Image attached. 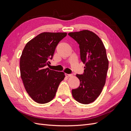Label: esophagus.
I'll return each instance as SVG.
<instances>
[{"label":"esophagus","instance_id":"34e87169","mask_svg":"<svg viewBox=\"0 0 131 131\" xmlns=\"http://www.w3.org/2000/svg\"><path fill=\"white\" fill-rule=\"evenodd\" d=\"M65 75L67 77H71L73 76L72 74H66Z\"/></svg>","mask_w":131,"mask_h":131}]
</instances>
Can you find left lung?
I'll return each instance as SVG.
<instances>
[{
  "label": "left lung",
  "instance_id": "1",
  "mask_svg": "<svg viewBox=\"0 0 131 131\" xmlns=\"http://www.w3.org/2000/svg\"><path fill=\"white\" fill-rule=\"evenodd\" d=\"M79 44L80 58L85 64L83 74H77L80 84L72 90L73 98L82 104L93 102L105 85L109 61L106 50L97 35L89 30L68 33Z\"/></svg>",
  "mask_w": 131,
  "mask_h": 131
}]
</instances>
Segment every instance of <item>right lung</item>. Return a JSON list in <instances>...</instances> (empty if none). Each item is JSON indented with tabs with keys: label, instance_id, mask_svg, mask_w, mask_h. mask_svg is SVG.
I'll list each match as a JSON object with an SVG mask.
<instances>
[{
	"label": "right lung",
	"instance_id": "obj_1",
	"mask_svg": "<svg viewBox=\"0 0 131 131\" xmlns=\"http://www.w3.org/2000/svg\"><path fill=\"white\" fill-rule=\"evenodd\" d=\"M67 33L43 32L27 43L19 62L21 77L29 96L39 104L54 97L64 73L46 68L59 42Z\"/></svg>",
	"mask_w": 131,
	"mask_h": 131
}]
</instances>
